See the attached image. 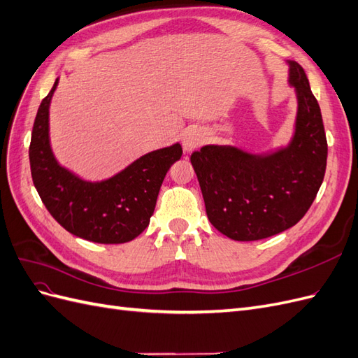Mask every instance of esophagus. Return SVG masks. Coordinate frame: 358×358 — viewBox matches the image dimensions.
Returning a JSON list of instances; mask_svg holds the SVG:
<instances>
[{
	"label": "esophagus",
	"mask_w": 358,
	"mask_h": 358,
	"mask_svg": "<svg viewBox=\"0 0 358 358\" xmlns=\"http://www.w3.org/2000/svg\"><path fill=\"white\" fill-rule=\"evenodd\" d=\"M204 142V134L201 129L199 128H191L188 131H185L182 137V148L185 152H192L196 150L199 146H201Z\"/></svg>",
	"instance_id": "obj_1"
}]
</instances>
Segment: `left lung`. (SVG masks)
I'll list each match as a JSON object with an SVG mask.
<instances>
[{
	"instance_id": "left-lung-1",
	"label": "left lung",
	"mask_w": 358,
	"mask_h": 358,
	"mask_svg": "<svg viewBox=\"0 0 358 358\" xmlns=\"http://www.w3.org/2000/svg\"><path fill=\"white\" fill-rule=\"evenodd\" d=\"M288 66V82L297 95L296 129L288 146L249 154L208 145L191 155L208 218L233 241H262L296 225L315 200L326 173L321 109L305 70L296 61Z\"/></svg>"
}]
</instances>
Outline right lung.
Segmentation results:
<instances>
[{"label":"right lung","instance_id":"right-lung-1","mask_svg":"<svg viewBox=\"0 0 358 358\" xmlns=\"http://www.w3.org/2000/svg\"><path fill=\"white\" fill-rule=\"evenodd\" d=\"M58 86L43 99L29 145L31 176L49 213L69 233L95 243H125L149 225L161 183L182 157L179 143L152 150L117 175L83 180L62 167L49 142V106Z\"/></svg>","mask_w":358,"mask_h":358}]
</instances>
